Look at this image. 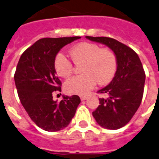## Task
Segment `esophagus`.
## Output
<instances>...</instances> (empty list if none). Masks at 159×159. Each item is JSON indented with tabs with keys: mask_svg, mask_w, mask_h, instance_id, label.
<instances>
[{
	"mask_svg": "<svg viewBox=\"0 0 159 159\" xmlns=\"http://www.w3.org/2000/svg\"><path fill=\"white\" fill-rule=\"evenodd\" d=\"M81 100H86V99H87V96H85V95H82V96H81Z\"/></svg>",
	"mask_w": 159,
	"mask_h": 159,
	"instance_id": "1",
	"label": "esophagus"
}]
</instances>
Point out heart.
<instances>
[{
    "mask_svg": "<svg viewBox=\"0 0 159 159\" xmlns=\"http://www.w3.org/2000/svg\"><path fill=\"white\" fill-rule=\"evenodd\" d=\"M74 64H81V75L73 76L64 83V89L69 94L87 95L99 82L105 84L113 77L117 69V56L109 48H100L96 44L82 42L69 51ZM55 72L62 77H68L73 73V66L62 53L54 61Z\"/></svg>",
    "mask_w": 159,
    "mask_h": 159,
    "instance_id": "b5f03b06",
    "label": "heart"
}]
</instances>
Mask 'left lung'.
Wrapping results in <instances>:
<instances>
[{
  "label": "left lung",
  "mask_w": 159,
  "mask_h": 159,
  "mask_svg": "<svg viewBox=\"0 0 159 159\" xmlns=\"http://www.w3.org/2000/svg\"><path fill=\"white\" fill-rule=\"evenodd\" d=\"M93 42L106 45L117 56V71L112 82L98 91L108 98H100V105L92 113L102 127L117 130L130 122L139 109L144 94L145 73L138 55L129 46L105 37H89Z\"/></svg>",
  "instance_id": "obj_1"
}]
</instances>
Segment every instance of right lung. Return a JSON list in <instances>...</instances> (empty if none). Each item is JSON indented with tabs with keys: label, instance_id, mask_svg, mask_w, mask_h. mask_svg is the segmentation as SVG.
Listing matches in <instances>:
<instances>
[{
	"label": "right lung",
	"instance_id": "add662e5",
	"mask_svg": "<svg viewBox=\"0 0 159 159\" xmlns=\"http://www.w3.org/2000/svg\"><path fill=\"white\" fill-rule=\"evenodd\" d=\"M79 38H42L22 54L17 64L14 77L19 100L33 122L45 131L65 128L81 102L76 95L64 96L60 102L53 100L62 85L55 74V56L64 46Z\"/></svg>",
	"mask_w": 159,
	"mask_h": 159
}]
</instances>
